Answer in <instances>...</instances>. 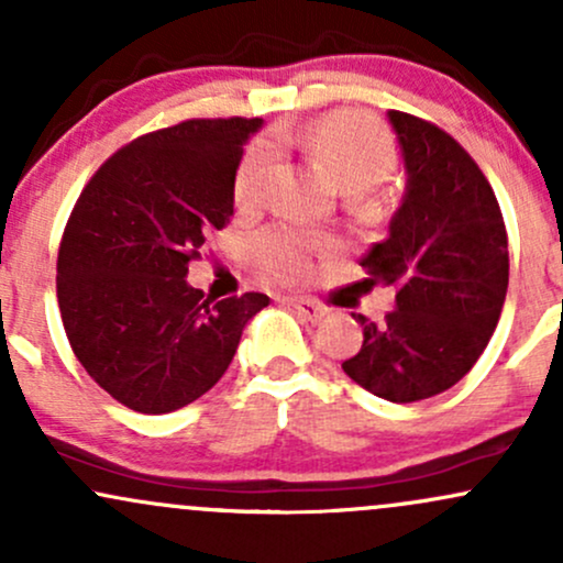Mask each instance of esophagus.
<instances>
[{"label": "esophagus", "instance_id": "34e87169", "mask_svg": "<svg viewBox=\"0 0 563 563\" xmlns=\"http://www.w3.org/2000/svg\"><path fill=\"white\" fill-rule=\"evenodd\" d=\"M286 303H288V307H294L296 314H299V318L307 320V322H320L322 318H325V307H322V303L314 301V299H303V296H288Z\"/></svg>", "mask_w": 563, "mask_h": 563}]
</instances>
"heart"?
Returning a JSON list of instances; mask_svg holds the SVG:
<instances>
[{
  "label": "heart",
  "instance_id": "b5f03b06",
  "mask_svg": "<svg viewBox=\"0 0 563 563\" xmlns=\"http://www.w3.org/2000/svg\"><path fill=\"white\" fill-rule=\"evenodd\" d=\"M273 141L254 142L235 172V203L260 209L267 200L277 169V151H299L320 164L349 196L373 190L397 166V145L378 119L357 111H333L312 124H283ZM331 238L294 224H273L254 238V260L269 280L299 283L312 269V260L331 249Z\"/></svg>",
  "mask_w": 563,
  "mask_h": 563
}]
</instances>
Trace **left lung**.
I'll return each instance as SVG.
<instances>
[{
    "label": "left lung",
    "instance_id": "obj_1",
    "mask_svg": "<svg viewBox=\"0 0 563 563\" xmlns=\"http://www.w3.org/2000/svg\"><path fill=\"white\" fill-rule=\"evenodd\" d=\"M402 145L407 192L389 238L360 260L365 288L394 286L397 303L363 325L344 373L389 402H418L455 386L489 344L508 290V232L476 161L444 129L389 111Z\"/></svg>",
    "mask_w": 563,
    "mask_h": 563
}]
</instances>
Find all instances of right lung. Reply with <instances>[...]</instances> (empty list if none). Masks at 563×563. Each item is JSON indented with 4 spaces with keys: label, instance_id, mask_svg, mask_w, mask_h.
I'll return each instance as SVG.
<instances>
[{
    "label": "right lung",
    "instance_id": "obj_1",
    "mask_svg": "<svg viewBox=\"0 0 563 563\" xmlns=\"http://www.w3.org/2000/svg\"><path fill=\"white\" fill-rule=\"evenodd\" d=\"M262 119H190L119 147L84 185L57 251V303L84 371L115 402L161 416L206 394L269 303L214 301L187 264L230 224L243 145Z\"/></svg>",
    "mask_w": 563,
    "mask_h": 563
}]
</instances>
